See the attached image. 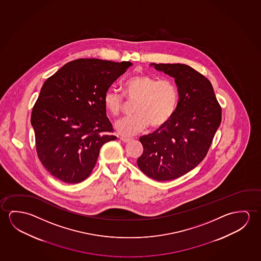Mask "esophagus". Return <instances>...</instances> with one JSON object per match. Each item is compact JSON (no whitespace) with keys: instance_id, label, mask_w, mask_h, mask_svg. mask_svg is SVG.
Segmentation results:
<instances>
[{"instance_id":"34e87169","label":"esophagus","mask_w":261,"mask_h":261,"mask_svg":"<svg viewBox=\"0 0 261 261\" xmlns=\"http://www.w3.org/2000/svg\"><path fill=\"white\" fill-rule=\"evenodd\" d=\"M120 141H122V142H125V143H127V142L132 141V140L128 139V138H120Z\"/></svg>"}]
</instances>
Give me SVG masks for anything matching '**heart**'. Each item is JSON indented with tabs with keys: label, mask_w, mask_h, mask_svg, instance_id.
Returning a JSON list of instances; mask_svg holds the SVG:
<instances>
[{
	"label": "heart",
	"mask_w": 261,
	"mask_h": 261,
	"mask_svg": "<svg viewBox=\"0 0 261 261\" xmlns=\"http://www.w3.org/2000/svg\"><path fill=\"white\" fill-rule=\"evenodd\" d=\"M126 98L134 104V115L124 117L115 123L122 136H133L143 132L149 125L161 128L170 121L178 104V90L169 79L159 80L151 75H135L123 85ZM124 97L113 89L104 93V107L113 116L119 115L124 107Z\"/></svg>",
	"instance_id": "obj_1"
}]
</instances>
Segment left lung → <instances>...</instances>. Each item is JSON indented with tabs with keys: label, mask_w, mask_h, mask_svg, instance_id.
Wrapping results in <instances>:
<instances>
[{
	"label": "left lung",
	"mask_w": 261,
	"mask_h": 261,
	"mask_svg": "<svg viewBox=\"0 0 261 261\" xmlns=\"http://www.w3.org/2000/svg\"><path fill=\"white\" fill-rule=\"evenodd\" d=\"M150 65L173 77L178 102L168 123L140 138L144 150L137 164L149 178L165 181L185 175L206 157L221 122V107L211 82L191 67Z\"/></svg>",
	"instance_id": "8db88e82"
}]
</instances>
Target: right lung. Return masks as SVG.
<instances>
[{"label": "right lung", "instance_id": "obj_1", "mask_svg": "<svg viewBox=\"0 0 261 261\" xmlns=\"http://www.w3.org/2000/svg\"><path fill=\"white\" fill-rule=\"evenodd\" d=\"M133 63L99 59L68 62L43 83L31 122L38 157L55 178L66 183L87 178L101 146L116 140L103 96Z\"/></svg>", "mask_w": 261, "mask_h": 261}]
</instances>
